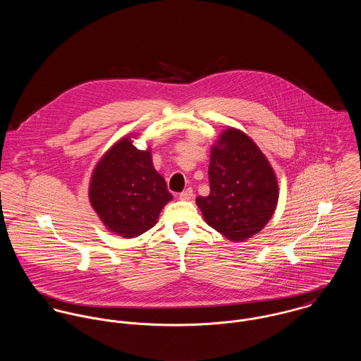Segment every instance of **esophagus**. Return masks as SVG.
I'll return each instance as SVG.
<instances>
[{"instance_id":"obj_1","label":"esophagus","mask_w":361,"mask_h":361,"mask_svg":"<svg viewBox=\"0 0 361 361\" xmlns=\"http://www.w3.org/2000/svg\"><path fill=\"white\" fill-rule=\"evenodd\" d=\"M179 199L183 200V202L192 200V199H193V189H192V188H188L186 190H183V192L179 195Z\"/></svg>"}]
</instances>
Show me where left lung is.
<instances>
[{
  "mask_svg": "<svg viewBox=\"0 0 361 361\" xmlns=\"http://www.w3.org/2000/svg\"><path fill=\"white\" fill-rule=\"evenodd\" d=\"M209 195L196 203L207 224L225 238L242 242L259 232L278 203L275 173L256 143L228 129L211 150Z\"/></svg>",
  "mask_w": 361,
  "mask_h": 361,
  "instance_id": "8db88e82",
  "label": "left lung"
}]
</instances>
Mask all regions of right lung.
I'll list each match as a JSON object with an SVG mask.
<instances>
[{"mask_svg":"<svg viewBox=\"0 0 361 361\" xmlns=\"http://www.w3.org/2000/svg\"><path fill=\"white\" fill-rule=\"evenodd\" d=\"M89 197L104 225L123 238L153 228L162 207L172 200L150 150H137L130 137L121 139L97 164Z\"/></svg>","mask_w":361,"mask_h":361,"instance_id":"right-lung-1","label":"right lung"}]
</instances>
